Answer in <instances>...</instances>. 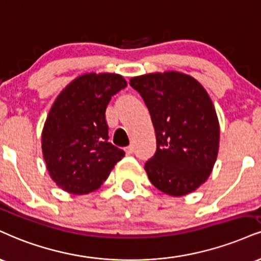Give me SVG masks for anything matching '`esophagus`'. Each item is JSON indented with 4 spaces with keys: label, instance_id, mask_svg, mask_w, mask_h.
Returning <instances> with one entry per match:
<instances>
[{
    "label": "esophagus",
    "instance_id": "34e87169",
    "mask_svg": "<svg viewBox=\"0 0 261 261\" xmlns=\"http://www.w3.org/2000/svg\"><path fill=\"white\" fill-rule=\"evenodd\" d=\"M125 152H126L127 155L133 154V153H134V147L133 146H127L126 148H125Z\"/></svg>",
    "mask_w": 261,
    "mask_h": 261
}]
</instances>
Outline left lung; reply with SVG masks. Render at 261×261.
<instances>
[{
    "instance_id": "8db88e82",
    "label": "left lung",
    "mask_w": 261,
    "mask_h": 261,
    "mask_svg": "<svg viewBox=\"0 0 261 261\" xmlns=\"http://www.w3.org/2000/svg\"><path fill=\"white\" fill-rule=\"evenodd\" d=\"M155 130L156 149L144 164L149 181L181 197L206 181L215 164L220 128L212 99L192 76L165 71L133 77Z\"/></svg>"
}]
</instances>
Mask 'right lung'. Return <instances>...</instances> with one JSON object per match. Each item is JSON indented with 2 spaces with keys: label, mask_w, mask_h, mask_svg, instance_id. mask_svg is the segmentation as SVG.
Segmentation results:
<instances>
[{
  "label": "right lung",
  "mask_w": 261,
  "mask_h": 261,
  "mask_svg": "<svg viewBox=\"0 0 261 261\" xmlns=\"http://www.w3.org/2000/svg\"><path fill=\"white\" fill-rule=\"evenodd\" d=\"M127 86L118 74H85L62 91L42 131V152L52 180L71 194L100 187L125 152L108 139L106 109Z\"/></svg>",
  "instance_id": "obj_1"
}]
</instances>
